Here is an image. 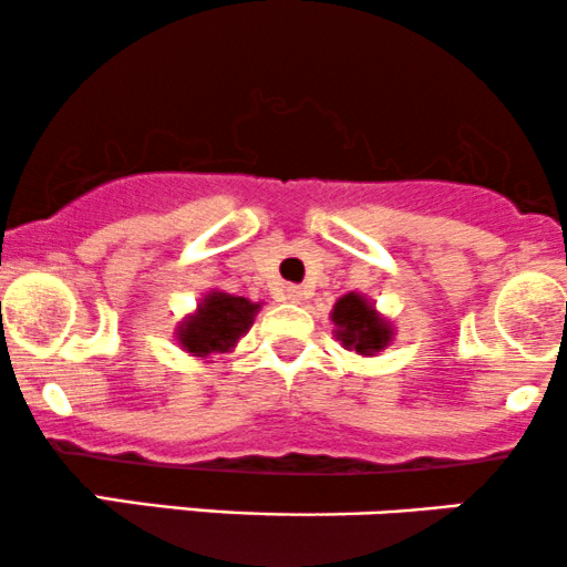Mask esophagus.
Returning a JSON list of instances; mask_svg holds the SVG:
<instances>
[{
    "label": "esophagus",
    "mask_w": 567,
    "mask_h": 567,
    "mask_svg": "<svg viewBox=\"0 0 567 567\" xmlns=\"http://www.w3.org/2000/svg\"><path fill=\"white\" fill-rule=\"evenodd\" d=\"M303 288H298V285H288V288H285V301H290V303H301L303 301Z\"/></svg>",
    "instance_id": "1"
}]
</instances>
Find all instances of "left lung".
<instances>
[{
    "label": "left lung",
    "mask_w": 567,
    "mask_h": 567,
    "mask_svg": "<svg viewBox=\"0 0 567 567\" xmlns=\"http://www.w3.org/2000/svg\"><path fill=\"white\" fill-rule=\"evenodd\" d=\"M330 320L338 328V341L347 349H354L357 354L370 357L392 341V324L381 320L373 306L362 296H357V292L338 298Z\"/></svg>",
    "instance_id": "left-lung-1"
}]
</instances>
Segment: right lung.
Wrapping results in <instances>:
<instances>
[{"label":"right lung","mask_w":567,"mask_h":567,"mask_svg":"<svg viewBox=\"0 0 567 567\" xmlns=\"http://www.w3.org/2000/svg\"><path fill=\"white\" fill-rule=\"evenodd\" d=\"M261 309L258 303L247 301L243 296H229V292L213 290L202 298L197 315L188 317L181 324L178 341L194 357L216 354V351H229L239 336L247 333L252 317Z\"/></svg>","instance_id":"1"}]
</instances>
